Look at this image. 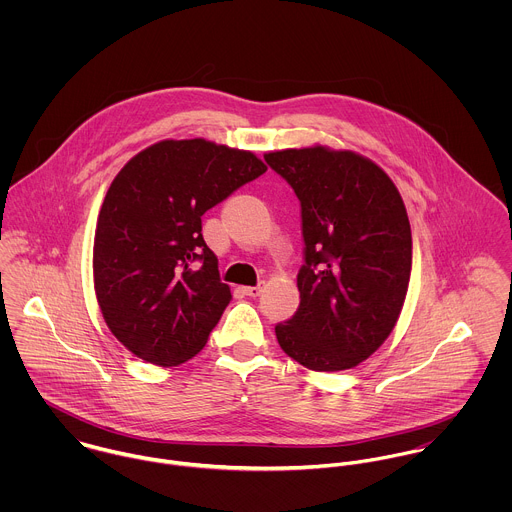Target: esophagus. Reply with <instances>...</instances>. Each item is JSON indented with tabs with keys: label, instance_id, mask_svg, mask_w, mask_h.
I'll list each match as a JSON object with an SVG mask.
<instances>
[{
	"label": "esophagus",
	"instance_id": "34e87169",
	"mask_svg": "<svg viewBox=\"0 0 512 512\" xmlns=\"http://www.w3.org/2000/svg\"><path fill=\"white\" fill-rule=\"evenodd\" d=\"M242 292L250 297H258L262 293V286H248V288H242Z\"/></svg>",
	"mask_w": 512,
	"mask_h": 512
}]
</instances>
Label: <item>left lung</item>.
Wrapping results in <instances>:
<instances>
[{
	"instance_id": "8db88e82",
	"label": "left lung",
	"mask_w": 512,
	"mask_h": 512,
	"mask_svg": "<svg viewBox=\"0 0 512 512\" xmlns=\"http://www.w3.org/2000/svg\"><path fill=\"white\" fill-rule=\"evenodd\" d=\"M301 203L299 307L282 351L317 372L366 361L392 333L410 284L412 230L394 181L365 155L327 146L264 155Z\"/></svg>"
}]
</instances>
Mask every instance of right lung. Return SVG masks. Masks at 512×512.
Here are the masks:
<instances>
[{"mask_svg":"<svg viewBox=\"0 0 512 512\" xmlns=\"http://www.w3.org/2000/svg\"><path fill=\"white\" fill-rule=\"evenodd\" d=\"M266 169L252 151L195 138L146 147L114 177L96 222L94 292L138 359L177 366L207 345L232 295L201 217Z\"/></svg>","mask_w":512,"mask_h":512,"instance_id":"add662e5","label":"right lung"}]
</instances>
